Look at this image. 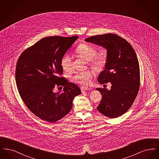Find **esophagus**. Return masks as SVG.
Listing matches in <instances>:
<instances>
[{
  "label": "esophagus",
  "instance_id": "34e87169",
  "mask_svg": "<svg viewBox=\"0 0 159 159\" xmlns=\"http://www.w3.org/2000/svg\"><path fill=\"white\" fill-rule=\"evenodd\" d=\"M91 89L89 88H88V87H82L81 88V91L83 92L84 91H90Z\"/></svg>",
  "mask_w": 159,
  "mask_h": 159
}]
</instances>
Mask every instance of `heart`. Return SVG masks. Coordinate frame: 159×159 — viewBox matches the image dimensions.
<instances>
[{"label": "heart", "mask_w": 159, "mask_h": 159, "mask_svg": "<svg viewBox=\"0 0 159 159\" xmlns=\"http://www.w3.org/2000/svg\"><path fill=\"white\" fill-rule=\"evenodd\" d=\"M76 53L84 59L89 61L92 67L96 70L102 69L107 62V56L105 53L97 54V50L88 44H81L76 49ZM61 65L66 72L70 71L73 68V58L70 55L66 54L62 58ZM94 76V72L91 70L79 72L73 76L71 80L73 82L82 85H88L91 82Z\"/></svg>", "instance_id": "1"}]
</instances>
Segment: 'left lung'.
I'll return each instance as SVG.
<instances>
[{
  "label": "left lung",
  "instance_id": "8db88e82",
  "mask_svg": "<svg viewBox=\"0 0 159 159\" xmlns=\"http://www.w3.org/2000/svg\"><path fill=\"white\" fill-rule=\"evenodd\" d=\"M85 41L107 50V62L98 81L100 84L110 82L112 86L110 90L97 88L102 95L97 110L108 117H118L130 108L139 89L140 72L136 53L125 39L112 33L93 36Z\"/></svg>",
  "mask_w": 159,
  "mask_h": 159
}]
</instances>
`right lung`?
<instances>
[{
	"label": "right lung",
	"mask_w": 159,
	"mask_h": 159,
	"mask_svg": "<svg viewBox=\"0 0 159 159\" xmlns=\"http://www.w3.org/2000/svg\"><path fill=\"white\" fill-rule=\"evenodd\" d=\"M79 38L46 37L26 49L20 56L15 69L17 89L23 102L40 119L58 121L70 111L73 99L81 91L75 84L61 77V61ZM55 85L63 91L53 92Z\"/></svg>",
	"instance_id": "add662e5"
}]
</instances>
